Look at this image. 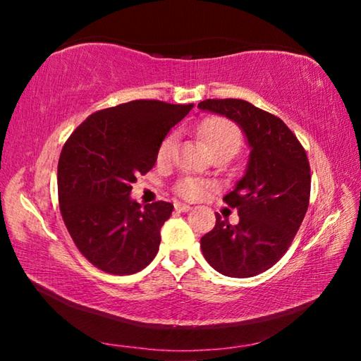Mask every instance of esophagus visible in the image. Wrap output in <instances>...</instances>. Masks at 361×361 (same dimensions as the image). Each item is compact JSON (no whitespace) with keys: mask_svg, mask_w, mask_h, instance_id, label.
Returning <instances> with one entry per match:
<instances>
[{"mask_svg":"<svg viewBox=\"0 0 361 361\" xmlns=\"http://www.w3.org/2000/svg\"><path fill=\"white\" fill-rule=\"evenodd\" d=\"M175 210H176V212H189V210H191V205L176 202V204H175Z\"/></svg>","mask_w":361,"mask_h":361,"instance_id":"34e87169","label":"esophagus"}]
</instances>
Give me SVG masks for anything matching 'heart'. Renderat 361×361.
Returning a JSON list of instances; mask_svg holds the SVG:
<instances>
[{"mask_svg": "<svg viewBox=\"0 0 361 361\" xmlns=\"http://www.w3.org/2000/svg\"><path fill=\"white\" fill-rule=\"evenodd\" d=\"M199 135L202 137L207 145L210 146L213 154L218 151H232L237 152L242 143V132L239 126L234 121L223 116H209L197 126ZM175 142L176 135L175 133H169L167 137L162 138V142L157 146V161L159 162H167L172 159L175 151ZM210 188V183L195 176H185L176 181L175 192L183 199H199L205 194L207 189Z\"/></svg>", "mask_w": 361, "mask_h": 361, "instance_id": "obj_1", "label": "heart"}]
</instances>
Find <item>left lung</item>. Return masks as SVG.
<instances>
[{
  "label": "left lung",
  "instance_id": "left-lung-1",
  "mask_svg": "<svg viewBox=\"0 0 361 361\" xmlns=\"http://www.w3.org/2000/svg\"><path fill=\"white\" fill-rule=\"evenodd\" d=\"M199 109L223 114L245 132L252 152L247 172L224 202L237 209L235 226L221 219L200 239L209 264L228 277H255L290 248L310 199L305 149L285 122L239 99H209Z\"/></svg>",
  "mask_w": 361,
  "mask_h": 361
}]
</instances>
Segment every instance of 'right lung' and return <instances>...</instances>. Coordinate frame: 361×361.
<instances>
[{
  "label": "right lung",
  "mask_w": 361,
  "mask_h": 361,
  "mask_svg": "<svg viewBox=\"0 0 361 361\" xmlns=\"http://www.w3.org/2000/svg\"><path fill=\"white\" fill-rule=\"evenodd\" d=\"M161 100H133L100 109L79 124L59 159V205L79 252L97 269L130 276L154 259L161 228L173 205H142L129 195L148 173L157 146L192 109Z\"/></svg>",
  "instance_id": "add662e5"
}]
</instances>
